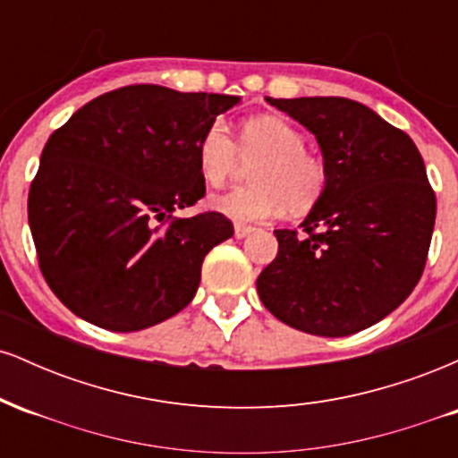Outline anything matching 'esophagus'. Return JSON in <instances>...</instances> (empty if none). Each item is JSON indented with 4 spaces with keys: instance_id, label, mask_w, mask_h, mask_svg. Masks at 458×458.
<instances>
[{
    "instance_id": "esophagus-1",
    "label": "esophagus",
    "mask_w": 458,
    "mask_h": 458,
    "mask_svg": "<svg viewBox=\"0 0 458 458\" xmlns=\"http://www.w3.org/2000/svg\"><path fill=\"white\" fill-rule=\"evenodd\" d=\"M247 234H251L250 225H241V224L234 225V236H236V239H245Z\"/></svg>"
}]
</instances>
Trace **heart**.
<instances>
[{"label": "heart", "instance_id": "obj_1", "mask_svg": "<svg viewBox=\"0 0 458 458\" xmlns=\"http://www.w3.org/2000/svg\"><path fill=\"white\" fill-rule=\"evenodd\" d=\"M250 167V187L213 198V208L239 224L265 222L284 211H308L323 193L325 163L306 150V138L277 115L245 120L239 148L224 123L215 120L198 141V167L207 185L222 187L241 167Z\"/></svg>", "mask_w": 458, "mask_h": 458}]
</instances>
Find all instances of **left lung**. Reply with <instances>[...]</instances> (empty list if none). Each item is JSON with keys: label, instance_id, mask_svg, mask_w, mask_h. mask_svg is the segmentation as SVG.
Returning a JSON list of instances; mask_svg holds the SVG:
<instances>
[{"label": "left lung", "instance_id": "1", "mask_svg": "<svg viewBox=\"0 0 458 458\" xmlns=\"http://www.w3.org/2000/svg\"><path fill=\"white\" fill-rule=\"evenodd\" d=\"M317 138L323 193L297 230H276L277 256L259 276L282 323L340 338L379 323L411 295L427 265L435 193L407 133L343 97L271 98Z\"/></svg>", "mask_w": 458, "mask_h": 458}]
</instances>
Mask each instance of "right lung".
<instances>
[{
    "label": "right lung",
    "instance_id": "1",
    "mask_svg": "<svg viewBox=\"0 0 458 458\" xmlns=\"http://www.w3.org/2000/svg\"><path fill=\"white\" fill-rule=\"evenodd\" d=\"M241 97L127 86L83 105L45 144L28 198L40 271L79 318L140 331L174 317L204 256L234 234L222 213L172 219L204 196L198 141Z\"/></svg>",
    "mask_w": 458,
    "mask_h": 458
}]
</instances>
